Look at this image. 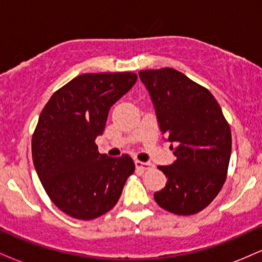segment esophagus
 I'll use <instances>...</instances> for the list:
<instances>
[{"instance_id":"esophagus-1","label":"esophagus","mask_w":262,"mask_h":262,"mask_svg":"<svg viewBox=\"0 0 262 262\" xmlns=\"http://www.w3.org/2000/svg\"><path fill=\"white\" fill-rule=\"evenodd\" d=\"M135 166H137L138 169L146 171V170H150V166H151V164H149V162H143V161L137 160V161H135Z\"/></svg>"}]
</instances>
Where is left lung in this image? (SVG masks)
Segmentation results:
<instances>
[{"instance_id":"left-lung-1","label":"left lung","mask_w":262,"mask_h":262,"mask_svg":"<svg viewBox=\"0 0 262 262\" xmlns=\"http://www.w3.org/2000/svg\"><path fill=\"white\" fill-rule=\"evenodd\" d=\"M159 127L176 160L158 169L167 177L156 203L177 215L196 214L217 197L229 166L231 133L222 108L206 87L175 69L139 71Z\"/></svg>"}]
</instances>
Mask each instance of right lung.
<instances>
[{
  "instance_id": "obj_1",
  "label": "right lung",
  "mask_w": 262,
  "mask_h": 262,
  "mask_svg": "<svg viewBox=\"0 0 262 262\" xmlns=\"http://www.w3.org/2000/svg\"><path fill=\"white\" fill-rule=\"evenodd\" d=\"M134 73L83 74L45 104L32 138L33 164L53 203L70 217L91 221L121 197L135 165L127 154L98 152L110 108L137 82Z\"/></svg>"
}]
</instances>
